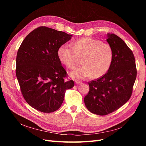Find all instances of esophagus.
I'll list each match as a JSON object with an SVG mask.
<instances>
[{"mask_svg": "<svg viewBox=\"0 0 146 146\" xmlns=\"http://www.w3.org/2000/svg\"><path fill=\"white\" fill-rule=\"evenodd\" d=\"M75 83L77 84V85H78V84H80V82L79 81V80H75Z\"/></svg>", "mask_w": 146, "mask_h": 146, "instance_id": "1", "label": "esophagus"}]
</instances>
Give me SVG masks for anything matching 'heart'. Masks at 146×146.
Wrapping results in <instances>:
<instances>
[{"label": "heart", "instance_id": "b5f03b06", "mask_svg": "<svg viewBox=\"0 0 146 146\" xmlns=\"http://www.w3.org/2000/svg\"><path fill=\"white\" fill-rule=\"evenodd\" d=\"M60 61L68 68H73L82 58L83 66L69 72L74 78L100 77L108 72L113 60V50L108 44L89 37L82 38L74 42V47L61 45L57 51Z\"/></svg>", "mask_w": 146, "mask_h": 146}]
</instances>
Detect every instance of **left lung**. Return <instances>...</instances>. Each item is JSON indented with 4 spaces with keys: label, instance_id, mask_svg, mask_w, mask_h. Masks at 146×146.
<instances>
[{
    "label": "left lung",
    "instance_id": "1",
    "mask_svg": "<svg viewBox=\"0 0 146 146\" xmlns=\"http://www.w3.org/2000/svg\"><path fill=\"white\" fill-rule=\"evenodd\" d=\"M107 36L113 50L112 64L104 76L88 83L90 91L84 98L87 109L100 116L116 111L129 100L136 78L133 52L117 35Z\"/></svg>",
    "mask_w": 146,
    "mask_h": 146
}]
</instances>
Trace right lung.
I'll use <instances>...</instances> for the list:
<instances>
[{"label":"right lung","mask_w":146,"mask_h":146,"mask_svg":"<svg viewBox=\"0 0 146 146\" xmlns=\"http://www.w3.org/2000/svg\"><path fill=\"white\" fill-rule=\"evenodd\" d=\"M72 36L39 27L22 42L16 56V77L24 99L35 110L56 111L63 104L66 90L73 88V80H64L66 71L57 55L58 48Z\"/></svg>","instance_id":"right-lung-1"}]
</instances>
